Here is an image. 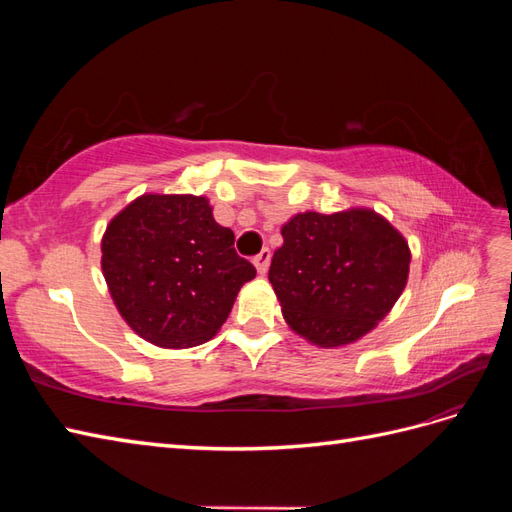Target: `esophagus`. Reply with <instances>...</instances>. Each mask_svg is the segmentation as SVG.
Wrapping results in <instances>:
<instances>
[{"label": "esophagus", "instance_id": "1", "mask_svg": "<svg viewBox=\"0 0 512 512\" xmlns=\"http://www.w3.org/2000/svg\"><path fill=\"white\" fill-rule=\"evenodd\" d=\"M269 262H271V250L269 247H265L258 256H254V267L260 275H265L269 271Z\"/></svg>", "mask_w": 512, "mask_h": 512}]
</instances>
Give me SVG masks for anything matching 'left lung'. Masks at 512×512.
I'll return each mask as SVG.
<instances>
[{
  "instance_id": "left-lung-1",
  "label": "left lung",
  "mask_w": 512,
  "mask_h": 512,
  "mask_svg": "<svg viewBox=\"0 0 512 512\" xmlns=\"http://www.w3.org/2000/svg\"><path fill=\"white\" fill-rule=\"evenodd\" d=\"M282 237L269 282L288 327L314 346L361 339L408 284V241L374 209L297 213L282 226Z\"/></svg>"
}]
</instances>
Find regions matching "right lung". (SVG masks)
<instances>
[{
	"instance_id": "1",
	"label": "right lung",
	"mask_w": 512,
	"mask_h": 512,
	"mask_svg": "<svg viewBox=\"0 0 512 512\" xmlns=\"http://www.w3.org/2000/svg\"><path fill=\"white\" fill-rule=\"evenodd\" d=\"M207 196L143 194L108 222L102 273L128 327L160 348L205 344L226 322L252 262Z\"/></svg>"
}]
</instances>
